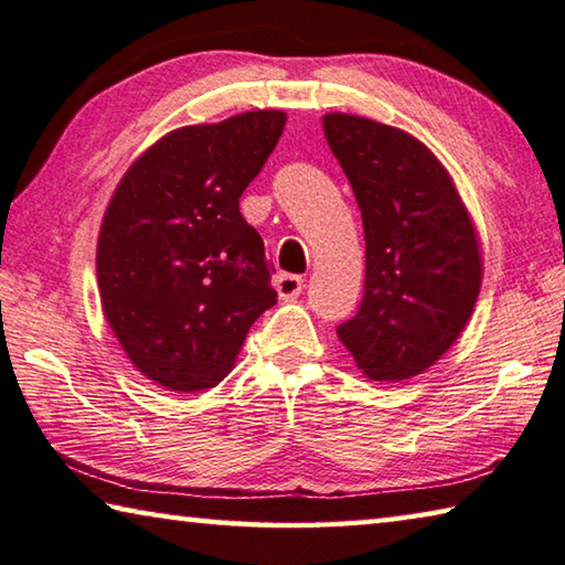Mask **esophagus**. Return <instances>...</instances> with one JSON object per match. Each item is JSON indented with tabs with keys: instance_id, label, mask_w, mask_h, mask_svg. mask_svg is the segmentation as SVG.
Instances as JSON below:
<instances>
[{
	"instance_id": "esophagus-1",
	"label": "esophagus",
	"mask_w": 565,
	"mask_h": 565,
	"mask_svg": "<svg viewBox=\"0 0 565 565\" xmlns=\"http://www.w3.org/2000/svg\"><path fill=\"white\" fill-rule=\"evenodd\" d=\"M275 290L280 295V300H292L302 292V277L300 275H277L275 277Z\"/></svg>"
}]
</instances>
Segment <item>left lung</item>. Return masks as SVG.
<instances>
[{
  "label": "left lung",
  "instance_id": "left-lung-1",
  "mask_svg": "<svg viewBox=\"0 0 565 565\" xmlns=\"http://www.w3.org/2000/svg\"><path fill=\"white\" fill-rule=\"evenodd\" d=\"M322 129L365 230V295L338 338L370 381H408L436 365L473 316L483 282L476 222L418 137L348 113H328Z\"/></svg>",
  "mask_w": 565,
  "mask_h": 565
}]
</instances>
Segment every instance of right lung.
Segmentation results:
<instances>
[{
    "instance_id": "right-lung-1",
    "label": "right lung",
    "mask_w": 565,
    "mask_h": 565,
    "mask_svg": "<svg viewBox=\"0 0 565 565\" xmlns=\"http://www.w3.org/2000/svg\"><path fill=\"white\" fill-rule=\"evenodd\" d=\"M282 109L162 135L129 164L97 237L105 320L132 365L172 393L215 387L277 302L239 195L285 127Z\"/></svg>"
}]
</instances>
